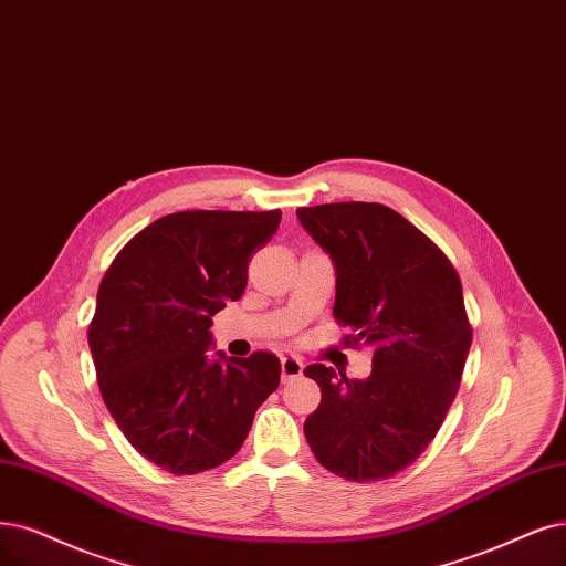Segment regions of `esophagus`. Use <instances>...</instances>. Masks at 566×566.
<instances>
[{
	"mask_svg": "<svg viewBox=\"0 0 566 566\" xmlns=\"http://www.w3.org/2000/svg\"><path fill=\"white\" fill-rule=\"evenodd\" d=\"M303 373V361L296 357H282V382L296 380Z\"/></svg>",
	"mask_w": 566,
	"mask_h": 566,
	"instance_id": "esophagus-1",
	"label": "esophagus"
}]
</instances>
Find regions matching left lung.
I'll return each instance as SVG.
<instances>
[{"instance_id":"obj_1","label":"left lung","mask_w":566,"mask_h":566,"mask_svg":"<svg viewBox=\"0 0 566 566\" xmlns=\"http://www.w3.org/2000/svg\"><path fill=\"white\" fill-rule=\"evenodd\" d=\"M298 221L336 268L333 317L347 345H370L373 370L349 380L324 364L305 420L319 464L352 483L391 478L420 457L454 401L471 347L462 282L422 230L380 202L298 207Z\"/></svg>"}]
</instances>
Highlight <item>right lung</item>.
Returning a JSON list of instances; mask_svg holds the SVG:
<instances>
[{
	"label": "right lung",
	"instance_id": "obj_1",
	"mask_svg": "<svg viewBox=\"0 0 566 566\" xmlns=\"http://www.w3.org/2000/svg\"><path fill=\"white\" fill-rule=\"evenodd\" d=\"M282 212L191 209L125 244L97 289L88 345L102 399L130 446L175 475L233 457L280 385V359H209L212 317L240 301L247 265Z\"/></svg>",
	"mask_w": 566,
	"mask_h": 566
}]
</instances>
